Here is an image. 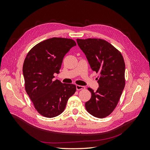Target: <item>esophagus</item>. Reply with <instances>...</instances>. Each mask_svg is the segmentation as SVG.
<instances>
[{
  "label": "esophagus",
  "mask_w": 150,
  "mask_h": 150,
  "mask_svg": "<svg viewBox=\"0 0 150 150\" xmlns=\"http://www.w3.org/2000/svg\"><path fill=\"white\" fill-rule=\"evenodd\" d=\"M85 87L83 86H79V85H76V89L79 91V90H81V89H84Z\"/></svg>",
  "instance_id": "34e87169"
}]
</instances>
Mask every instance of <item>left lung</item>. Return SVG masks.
Listing matches in <instances>:
<instances>
[{"mask_svg": "<svg viewBox=\"0 0 150 150\" xmlns=\"http://www.w3.org/2000/svg\"><path fill=\"white\" fill-rule=\"evenodd\" d=\"M92 70L99 73V88H91V98L85 103L87 111L103 118L115 110L125 86V64L121 53L110 43L101 39H77Z\"/></svg>", "mask_w": 150, "mask_h": 150, "instance_id": "8db88e82", "label": "left lung"}]
</instances>
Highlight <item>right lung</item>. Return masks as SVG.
Wrapping results in <instances>:
<instances>
[{
    "label": "right lung",
    "mask_w": 150,
    "mask_h": 150,
    "mask_svg": "<svg viewBox=\"0 0 150 150\" xmlns=\"http://www.w3.org/2000/svg\"><path fill=\"white\" fill-rule=\"evenodd\" d=\"M75 46L72 39L52 38L36 44L27 54L22 69L25 89L35 110L44 117L61 115L76 92L74 84L52 80L64 56Z\"/></svg>",
    "instance_id": "add662e5"
}]
</instances>
